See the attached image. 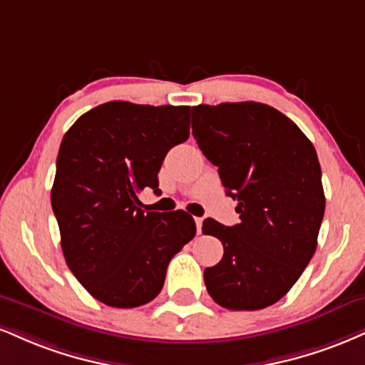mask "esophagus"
Masks as SVG:
<instances>
[{
    "label": "esophagus",
    "instance_id": "obj_1",
    "mask_svg": "<svg viewBox=\"0 0 365 365\" xmlns=\"http://www.w3.org/2000/svg\"><path fill=\"white\" fill-rule=\"evenodd\" d=\"M202 221H204V219L202 217H195V226H197V232H202Z\"/></svg>",
    "mask_w": 365,
    "mask_h": 365
}]
</instances>
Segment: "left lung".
Instances as JSON below:
<instances>
[{
	"label": "left lung",
	"mask_w": 365,
	"mask_h": 365,
	"mask_svg": "<svg viewBox=\"0 0 365 365\" xmlns=\"http://www.w3.org/2000/svg\"><path fill=\"white\" fill-rule=\"evenodd\" d=\"M192 134L241 219L202 225L225 247L222 260L204 270L207 292L232 311L272 306L291 291L318 245L324 192L316 149L291 118L257 102L192 107Z\"/></svg>",
	"instance_id": "obj_1"
}]
</instances>
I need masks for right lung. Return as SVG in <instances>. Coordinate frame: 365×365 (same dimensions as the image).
<instances>
[{"instance_id":"1","label":"right lung","mask_w":365,"mask_h":365,"mask_svg":"<svg viewBox=\"0 0 365 365\" xmlns=\"http://www.w3.org/2000/svg\"><path fill=\"white\" fill-rule=\"evenodd\" d=\"M190 107L107 102L64 134L51 200L74 277L112 308H138L163 289L166 269L195 236L185 210L148 212L166 153L188 139Z\"/></svg>"}]
</instances>
